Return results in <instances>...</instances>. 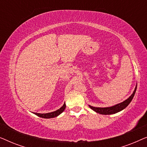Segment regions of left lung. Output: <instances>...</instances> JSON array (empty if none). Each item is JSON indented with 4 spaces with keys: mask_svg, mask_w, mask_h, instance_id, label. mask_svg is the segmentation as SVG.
<instances>
[{
    "mask_svg": "<svg viewBox=\"0 0 147 147\" xmlns=\"http://www.w3.org/2000/svg\"><path fill=\"white\" fill-rule=\"evenodd\" d=\"M136 88H137V84H136V86L135 88H134V92H132L131 95H130L127 99L125 100L122 102H120L119 104H115V105L110 106V107L104 108L94 107V106L89 105L90 108H91L92 110H93L94 112H97V113H99L100 114H104V115H109V114H113L117 113V112H119L120 111H122V110H124V108L127 107L128 104H129L130 103V102L132 101V98H133L134 94H135Z\"/></svg>",
    "mask_w": 147,
    "mask_h": 147,
    "instance_id": "obj_1",
    "label": "left lung"
}]
</instances>
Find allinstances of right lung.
I'll list each match as a JSON object with an SVG mask.
<instances>
[{
    "label": "right lung",
    "instance_id": "1",
    "mask_svg": "<svg viewBox=\"0 0 147 147\" xmlns=\"http://www.w3.org/2000/svg\"><path fill=\"white\" fill-rule=\"evenodd\" d=\"M65 107H66L65 103H64L63 105L61 107L59 108V109L55 110V111H54V112H49V113H45V114L35 113V112H33V113L35 114V115L39 116V117H41V118H55V117H57V116H59V114H61L62 113V112H63L64 111V110H65Z\"/></svg>",
    "mask_w": 147,
    "mask_h": 147
}]
</instances>
